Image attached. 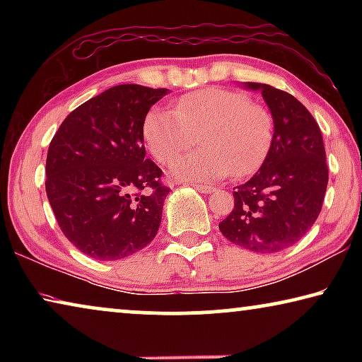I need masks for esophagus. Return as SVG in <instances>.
I'll list each match as a JSON object with an SVG mask.
<instances>
[{
    "mask_svg": "<svg viewBox=\"0 0 362 362\" xmlns=\"http://www.w3.org/2000/svg\"><path fill=\"white\" fill-rule=\"evenodd\" d=\"M193 187L198 189V192H201V193H212V192H216V188L211 187V185H201V183H193Z\"/></svg>",
    "mask_w": 362,
    "mask_h": 362,
    "instance_id": "obj_1",
    "label": "esophagus"
}]
</instances>
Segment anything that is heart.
I'll return each mask as SVG.
<instances>
[{
  "label": "heart",
  "mask_w": 362,
  "mask_h": 362,
  "mask_svg": "<svg viewBox=\"0 0 362 362\" xmlns=\"http://www.w3.org/2000/svg\"><path fill=\"white\" fill-rule=\"evenodd\" d=\"M146 148L158 163L170 164L198 136V151L182 156L173 175L189 182L246 175L260 166L273 139L265 107L223 88H206L180 97L174 110L151 108L142 126Z\"/></svg>",
  "instance_id": "b5f03b06"
}]
</instances>
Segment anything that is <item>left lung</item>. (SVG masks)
Wrapping results in <instances>:
<instances>
[{"instance_id": "8db88e82", "label": "left lung", "mask_w": 362, "mask_h": 362, "mask_svg": "<svg viewBox=\"0 0 362 362\" xmlns=\"http://www.w3.org/2000/svg\"><path fill=\"white\" fill-rule=\"evenodd\" d=\"M244 88L260 90L274 132L262 168L235 188V207L218 228L236 246L274 254L302 240L320 216L329 180L326 150L320 126L296 97L262 83Z\"/></svg>"}]
</instances>
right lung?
<instances>
[{"mask_svg":"<svg viewBox=\"0 0 362 362\" xmlns=\"http://www.w3.org/2000/svg\"><path fill=\"white\" fill-rule=\"evenodd\" d=\"M168 93L115 86L73 110L51 140L49 204L66 240L90 259H124L156 236L170 189L145 159L142 126Z\"/></svg>","mask_w":362,"mask_h":362,"instance_id":"add662e5","label":"right lung"}]
</instances>
